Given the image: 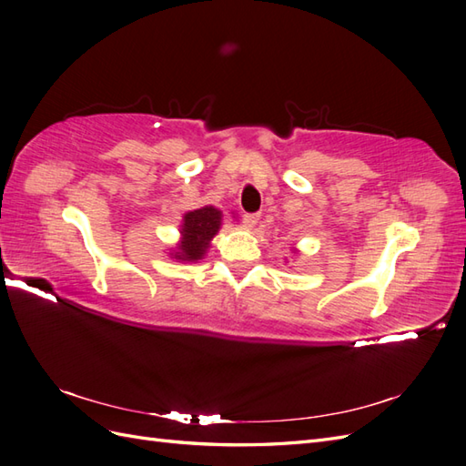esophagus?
I'll return each mask as SVG.
<instances>
[{
  "mask_svg": "<svg viewBox=\"0 0 466 466\" xmlns=\"http://www.w3.org/2000/svg\"><path fill=\"white\" fill-rule=\"evenodd\" d=\"M258 219H260V216H258V214H245V216H243V223L247 225L248 229L255 228V225L258 223Z\"/></svg>",
  "mask_w": 466,
  "mask_h": 466,
  "instance_id": "1",
  "label": "esophagus"
}]
</instances>
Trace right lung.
I'll use <instances>...</instances> for the list:
<instances>
[{"instance_id": "right-lung-1", "label": "right lung", "mask_w": 466, "mask_h": 466, "mask_svg": "<svg viewBox=\"0 0 466 466\" xmlns=\"http://www.w3.org/2000/svg\"><path fill=\"white\" fill-rule=\"evenodd\" d=\"M221 211L214 206L188 211L182 223V241L175 258L178 260H200L209 247V241L219 231Z\"/></svg>"}]
</instances>
